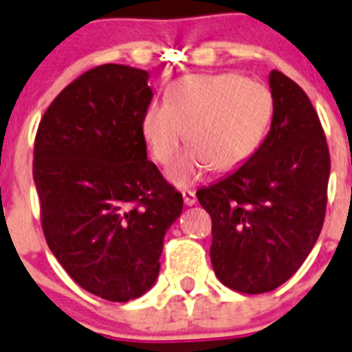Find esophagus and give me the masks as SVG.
I'll return each instance as SVG.
<instances>
[{
    "instance_id": "34e87169",
    "label": "esophagus",
    "mask_w": 352,
    "mask_h": 352,
    "mask_svg": "<svg viewBox=\"0 0 352 352\" xmlns=\"http://www.w3.org/2000/svg\"><path fill=\"white\" fill-rule=\"evenodd\" d=\"M182 197H184V204L188 207H191L197 204V195H195L193 191H182Z\"/></svg>"
}]
</instances>
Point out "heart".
Masks as SVG:
<instances>
[{"mask_svg": "<svg viewBox=\"0 0 352 352\" xmlns=\"http://www.w3.org/2000/svg\"><path fill=\"white\" fill-rule=\"evenodd\" d=\"M273 102L267 88L234 74H195L177 79L166 102L143 111L142 134L155 161L172 163L184 143L191 148L168 170L170 182L186 188L214 166L219 172L243 164L264 138Z\"/></svg>", "mask_w": 352, "mask_h": 352, "instance_id": "b5f03b06", "label": "heart"}]
</instances>
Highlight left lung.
I'll list each match as a JSON object with an SVG mask.
<instances>
[{"mask_svg":"<svg viewBox=\"0 0 352 352\" xmlns=\"http://www.w3.org/2000/svg\"><path fill=\"white\" fill-rule=\"evenodd\" d=\"M271 129L235 172L197 191L212 219L210 262L223 285L262 294L285 283L319 239L329 151L301 87L271 70Z\"/></svg>","mask_w":352,"mask_h":352,"instance_id":"1","label":"left lung"}]
</instances>
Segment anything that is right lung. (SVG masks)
Segmentation results:
<instances>
[{"label":"right lung","mask_w":352,"mask_h":352,"mask_svg":"<svg viewBox=\"0 0 352 352\" xmlns=\"http://www.w3.org/2000/svg\"><path fill=\"white\" fill-rule=\"evenodd\" d=\"M148 72L106 63L63 88L38 124L33 180L45 241L91 294L125 303L157 280L182 195L146 159Z\"/></svg>","instance_id":"1"}]
</instances>
